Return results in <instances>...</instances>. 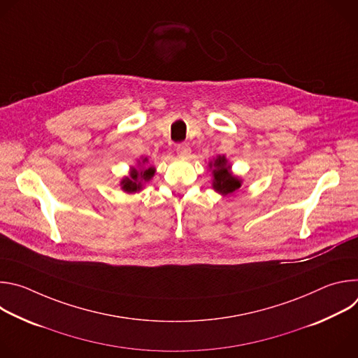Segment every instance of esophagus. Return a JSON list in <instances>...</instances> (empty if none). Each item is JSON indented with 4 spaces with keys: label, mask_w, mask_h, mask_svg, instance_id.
Masks as SVG:
<instances>
[{
    "label": "esophagus",
    "mask_w": 358,
    "mask_h": 358,
    "mask_svg": "<svg viewBox=\"0 0 358 358\" xmlns=\"http://www.w3.org/2000/svg\"><path fill=\"white\" fill-rule=\"evenodd\" d=\"M176 151H177V156H180V157H182V159H187V157L189 156L191 148L188 147V144L182 143V144H178V145H177Z\"/></svg>",
    "instance_id": "34e87169"
}]
</instances>
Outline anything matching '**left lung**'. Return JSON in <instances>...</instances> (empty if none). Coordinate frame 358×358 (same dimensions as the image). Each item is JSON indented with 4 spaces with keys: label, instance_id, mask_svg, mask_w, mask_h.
Returning <instances> with one entry per match:
<instances>
[{
    "label": "left lung",
    "instance_id": "1",
    "mask_svg": "<svg viewBox=\"0 0 358 358\" xmlns=\"http://www.w3.org/2000/svg\"><path fill=\"white\" fill-rule=\"evenodd\" d=\"M213 174V189L224 196L234 195L242 187V178L232 173V166L225 156H217L208 163Z\"/></svg>",
    "mask_w": 358,
    "mask_h": 358
}]
</instances>
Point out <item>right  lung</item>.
Returning a JSON list of instances; mask_svg holds the SVG:
<instances>
[{
	"instance_id": "add662e5",
	"label": "right lung",
	"mask_w": 358,
	"mask_h": 358,
	"mask_svg": "<svg viewBox=\"0 0 358 358\" xmlns=\"http://www.w3.org/2000/svg\"><path fill=\"white\" fill-rule=\"evenodd\" d=\"M155 173H156V167L148 164V159L140 157V160H137V164L130 167L129 176H124L120 180V188L126 194L140 192L144 188L145 182H148L152 177H155Z\"/></svg>"
}]
</instances>
